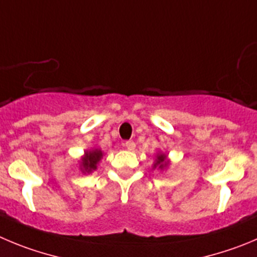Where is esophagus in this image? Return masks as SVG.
<instances>
[{
  "label": "esophagus",
  "mask_w": 257,
  "mask_h": 257,
  "mask_svg": "<svg viewBox=\"0 0 257 257\" xmlns=\"http://www.w3.org/2000/svg\"><path fill=\"white\" fill-rule=\"evenodd\" d=\"M125 147L128 151H133L134 147H136V143L133 141H126L125 142Z\"/></svg>",
  "instance_id": "34e87169"
}]
</instances>
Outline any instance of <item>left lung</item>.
<instances>
[{
	"instance_id": "left-lung-1",
	"label": "left lung",
	"mask_w": 257,
	"mask_h": 257,
	"mask_svg": "<svg viewBox=\"0 0 257 257\" xmlns=\"http://www.w3.org/2000/svg\"><path fill=\"white\" fill-rule=\"evenodd\" d=\"M170 166V160L167 157V153L165 152H157L155 155V161H153L152 169H157L160 171H165L169 169Z\"/></svg>"
}]
</instances>
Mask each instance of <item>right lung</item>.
<instances>
[{
	"label": "right lung",
	"instance_id": "add662e5",
	"mask_svg": "<svg viewBox=\"0 0 257 257\" xmlns=\"http://www.w3.org/2000/svg\"><path fill=\"white\" fill-rule=\"evenodd\" d=\"M104 157V152L99 148H91L83 152V156L78 161V169L82 174H91L97 170V165L100 164L101 158Z\"/></svg>",
	"mask_w": 257,
	"mask_h": 257
}]
</instances>
